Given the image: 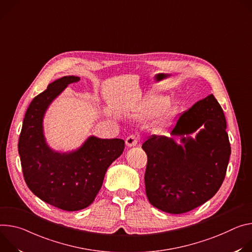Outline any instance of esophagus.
Returning <instances> with one entry per match:
<instances>
[{
  "label": "esophagus",
  "mask_w": 252,
  "mask_h": 252,
  "mask_svg": "<svg viewBox=\"0 0 252 252\" xmlns=\"http://www.w3.org/2000/svg\"><path fill=\"white\" fill-rule=\"evenodd\" d=\"M138 137H136L135 135H130V136H128L127 138H126V145L128 146V147H134V146H136L137 144H138Z\"/></svg>",
  "instance_id": "obj_1"
}]
</instances>
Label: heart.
<instances>
[{"mask_svg": "<svg viewBox=\"0 0 252 252\" xmlns=\"http://www.w3.org/2000/svg\"><path fill=\"white\" fill-rule=\"evenodd\" d=\"M169 103V97L156 96L146 101L138 108V113L142 118L151 120L157 117Z\"/></svg>", "mask_w": 252, "mask_h": 252, "instance_id": "1", "label": "heart"}]
</instances>
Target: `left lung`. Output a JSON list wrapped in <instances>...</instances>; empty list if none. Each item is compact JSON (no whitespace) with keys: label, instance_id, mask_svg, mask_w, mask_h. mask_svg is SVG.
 <instances>
[{"label":"left lung","instance_id":"8db88e82","mask_svg":"<svg viewBox=\"0 0 252 252\" xmlns=\"http://www.w3.org/2000/svg\"><path fill=\"white\" fill-rule=\"evenodd\" d=\"M142 148L146 195L154 207L180 214L202 205L220 188L231 154L221 106L210 94L180 114L170 137L152 135Z\"/></svg>","mask_w":252,"mask_h":252}]
</instances>
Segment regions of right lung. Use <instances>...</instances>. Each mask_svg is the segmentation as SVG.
I'll return each instance as SVG.
<instances>
[{
    "instance_id": "add662e5",
    "label": "right lung",
    "mask_w": 252,
    "mask_h": 252,
    "mask_svg": "<svg viewBox=\"0 0 252 252\" xmlns=\"http://www.w3.org/2000/svg\"><path fill=\"white\" fill-rule=\"evenodd\" d=\"M80 77L64 76L49 84L27 109L18 150L25 181L46 203L66 211L88 207L95 199L108 167L124 151L122 139L89 136L79 148L59 152L47 143L44 117L51 103Z\"/></svg>"
}]
</instances>
